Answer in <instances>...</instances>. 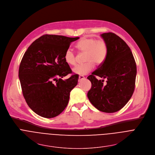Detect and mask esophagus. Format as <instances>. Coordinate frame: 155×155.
Returning <instances> with one entry per match:
<instances>
[{
    "label": "esophagus",
    "instance_id": "obj_1",
    "mask_svg": "<svg viewBox=\"0 0 155 155\" xmlns=\"http://www.w3.org/2000/svg\"><path fill=\"white\" fill-rule=\"evenodd\" d=\"M84 78V77L83 76V75L79 76V77H78V81H81V80H83Z\"/></svg>",
    "mask_w": 155,
    "mask_h": 155
}]
</instances>
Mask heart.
I'll return each mask as SVG.
<instances>
[{
    "instance_id": "heart-1",
    "label": "heart",
    "mask_w": 155,
    "mask_h": 155,
    "mask_svg": "<svg viewBox=\"0 0 155 155\" xmlns=\"http://www.w3.org/2000/svg\"><path fill=\"white\" fill-rule=\"evenodd\" d=\"M76 48L81 52L85 53L83 64L75 66L72 71L79 75H84L90 72L94 68V63L99 65L102 64L107 58L108 47L107 42L104 39H97L94 38L84 37L81 38L76 44ZM64 59L65 62L74 66L77 63V57L75 52L68 48L66 50Z\"/></svg>"
}]
</instances>
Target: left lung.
Segmentation results:
<instances>
[{
  "mask_svg": "<svg viewBox=\"0 0 155 155\" xmlns=\"http://www.w3.org/2000/svg\"><path fill=\"white\" fill-rule=\"evenodd\" d=\"M107 43L105 61L87 77L92 87L87 97L98 110L108 113L121 110L131 98L135 87L136 64L127 43L119 36L109 32L101 35ZM95 76L106 79L97 80Z\"/></svg>",
  "mask_w": 155,
  "mask_h": 155,
  "instance_id": "1",
  "label": "left lung"
}]
</instances>
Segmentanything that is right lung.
<instances>
[{
	"label": "right lung",
	"mask_w": 155,
	"mask_h": 155,
	"mask_svg": "<svg viewBox=\"0 0 155 155\" xmlns=\"http://www.w3.org/2000/svg\"><path fill=\"white\" fill-rule=\"evenodd\" d=\"M79 37L44 35L27 48L21 60L19 78L23 96L28 107L38 115L53 118L67 107L70 92L78 83L77 74L72 73L64 59L72 42Z\"/></svg>",
	"instance_id": "1"
}]
</instances>
